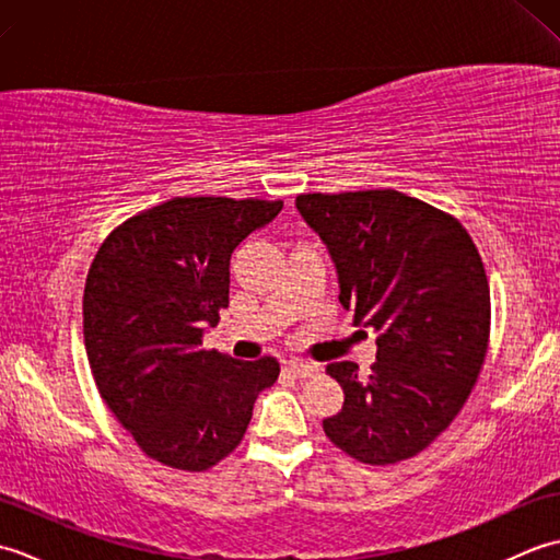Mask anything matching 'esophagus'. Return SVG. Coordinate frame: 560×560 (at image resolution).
<instances>
[{"instance_id": "1", "label": "esophagus", "mask_w": 560, "mask_h": 560, "mask_svg": "<svg viewBox=\"0 0 560 560\" xmlns=\"http://www.w3.org/2000/svg\"><path fill=\"white\" fill-rule=\"evenodd\" d=\"M287 371H289L293 377H311V375L315 373V365L301 363V361H291V363H287Z\"/></svg>"}]
</instances>
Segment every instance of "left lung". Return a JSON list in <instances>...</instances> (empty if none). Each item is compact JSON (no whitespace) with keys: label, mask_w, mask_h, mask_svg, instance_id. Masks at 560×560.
I'll list each match as a JSON object with an SVG mask.
<instances>
[{"label":"left lung","mask_w":560,"mask_h":560,"mask_svg":"<svg viewBox=\"0 0 560 560\" xmlns=\"http://www.w3.org/2000/svg\"><path fill=\"white\" fill-rule=\"evenodd\" d=\"M295 207L329 247L339 303L377 335L368 377L351 361L327 365L343 407L325 433L373 467L419 455L455 421L489 351L479 249L452 213L397 189L311 192Z\"/></svg>","instance_id":"left-lung-1"}]
</instances>
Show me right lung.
Returning <instances> with one entry per match:
<instances>
[{
	"label": "right lung",
	"mask_w": 560,
	"mask_h": 560,
	"mask_svg": "<svg viewBox=\"0 0 560 560\" xmlns=\"http://www.w3.org/2000/svg\"><path fill=\"white\" fill-rule=\"evenodd\" d=\"M283 201L173 197L105 237L83 289L93 380L144 455L207 471L241 445L279 361L201 349L229 307L231 255Z\"/></svg>",
	"instance_id": "right-lung-1"
}]
</instances>
